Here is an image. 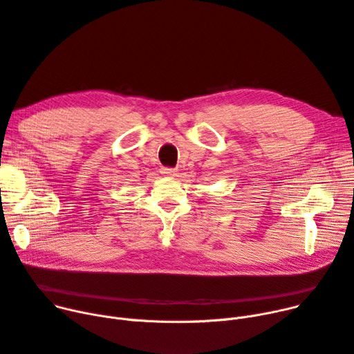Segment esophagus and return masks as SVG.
<instances>
[{"label": "esophagus", "instance_id": "obj_1", "mask_svg": "<svg viewBox=\"0 0 354 354\" xmlns=\"http://www.w3.org/2000/svg\"><path fill=\"white\" fill-rule=\"evenodd\" d=\"M176 172H178V171L174 169V168H163V169H162V174L167 175V176H175Z\"/></svg>", "mask_w": 354, "mask_h": 354}]
</instances>
